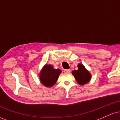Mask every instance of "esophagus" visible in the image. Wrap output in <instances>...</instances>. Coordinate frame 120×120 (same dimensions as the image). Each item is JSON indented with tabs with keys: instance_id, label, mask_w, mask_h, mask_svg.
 I'll use <instances>...</instances> for the list:
<instances>
[{
	"instance_id": "1",
	"label": "esophagus",
	"mask_w": 120,
	"mask_h": 120,
	"mask_svg": "<svg viewBox=\"0 0 120 120\" xmlns=\"http://www.w3.org/2000/svg\"><path fill=\"white\" fill-rule=\"evenodd\" d=\"M64 72L65 73H70L71 72V70L70 69H65L64 71Z\"/></svg>"
}]
</instances>
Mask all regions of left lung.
<instances>
[{
  "label": "left lung",
  "mask_w": 120,
  "mask_h": 120,
  "mask_svg": "<svg viewBox=\"0 0 120 120\" xmlns=\"http://www.w3.org/2000/svg\"><path fill=\"white\" fill-rule=\"evenodd\" d=\"M78 70H74L71 73L78 83L83 85L90 81L91 75L89 71H87L82 64H78Z\"/></svg>",
  "instance_id": "obj_1"
}]
</instances>
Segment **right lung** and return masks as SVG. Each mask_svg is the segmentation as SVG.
<instances>
[{
  "label": "right lung",
  "mask_w": 120,
  "mask_h": 120,
  "mask_svg": "<svg viewBox=\"0 0 120 120\" xmlns=\"http://www.w3.org/2000/svg\"><path fill=\"white\" fill-rule=\"evenodd\" d=\"M61 72V70L53 69L51 65H46L40 74V80L45 86L51 87L56 83Z\"/></svg>",
  "instance_id": "1"
}]
</instances>
